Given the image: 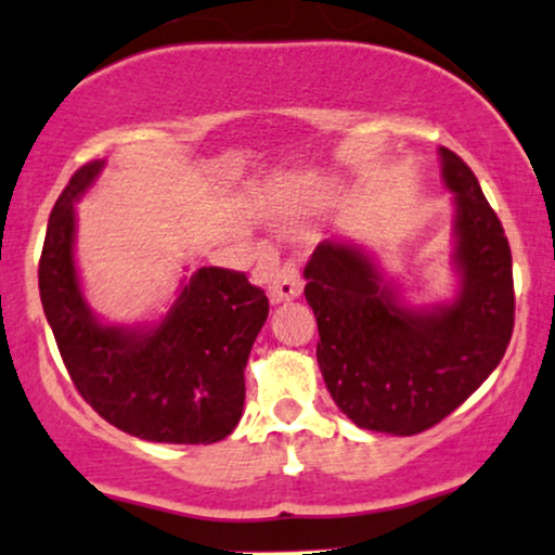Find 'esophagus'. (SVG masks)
Masks as SVG:
<instances>
[{
  "instance_id": "1",
  "label": "esophagus",
  "mask_w": 555,
  "mask_h": 555,
  "mask_svg": "<svg viewBox=\"0 0 555 555\" xmlns=\"http://www.w3.org/2000/svg\"><path fill=\"white\" fill-rule=\"evenodd\" d=\"M301 294V276L294 263H284L271 271L269 276V299L271 305H282V301L297 299Z\"/></svg>"
}]
</instances>
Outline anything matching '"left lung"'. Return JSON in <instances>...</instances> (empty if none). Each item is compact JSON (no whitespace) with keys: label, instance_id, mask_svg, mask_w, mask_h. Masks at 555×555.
<instances>
[{"label":"left lung","instance_id":"obj_1","mask_svg":"<svg viewBox=\"0 0 555 555\" xmlns=\"http://www.w3.org/2000/svg\"><path fill=\"white\" fill-rule=\"evenodd\" d=\"M453 301L410 307L366 250L322 241L305 269L318 318V363L330 397L363 430L415 435L451 415L500 366L515 327L512 254L500 217L453 151Z\"/></svg>","mask_w":555,"mask_h":555}]
</instances>
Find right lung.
Wrapping results in <instances>:
<instances>
[{
    "instance_id": "add662e5",
    "label": "right lung",
    "mask_w": 555,
    "mask_h": 555,
    "mask_svg": "<svg viewBox=\"0 0 555 555\" xmlns=\"http://www.w3.org/2000/svg\"><path fill=\"white\" fill-rule=\"evenodd\" d=\"M104 160L81 166L48 220L40 301L79 395L109 425L153 443H217L235 430L245 363L269 297L241 271L202 266L156 325H109L91 312L76 271V202Z\"/></svg>"
}]
</instances>
